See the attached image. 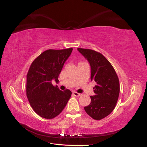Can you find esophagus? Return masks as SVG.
<instances>
[{
    "label": "esophagus",
    "mask_w": 147,
    "mask_h": 147,
    "mask_svg": "<svg viewBox=\"0 0 147 147\" xmlns=\"http://www.w3.org/2000/svg\"><path fill=\"white\" fill-rule=\"evenodd\" d=\"M73 94H74V96H76V97H79V96H81L80 93H78V92H76V91L73 92Z\"/></svg>",
    "instance_id": "obj_1"
}]
</instances>
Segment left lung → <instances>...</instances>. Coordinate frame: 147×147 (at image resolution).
Listing matches in <instances>:
<instances>
[{"label":"left lung","instance_id":"1","mask_svg":"<svg viewBox=\"0 0 147 147\" xmlns=\"http://www.w3.org/2000/svg\"><path fill=\"white\" fill-rule=\"evenodd\" d=\"M78 51L88 61L91 66V80L96 83L94 96H90L91 103L84 109L88 115L100 120L112 113L119 94L117 74L110 62L101 53L90 49L78 48Z\"/></svg>","mask_w":147,"mask_h":147}]
</instances>
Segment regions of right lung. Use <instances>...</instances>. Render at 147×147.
<instances>
[{
	"instance_id": "add662e5",
	"label": "right lung",
	"mask_w": 147,
	"mask_h": 147,
	"mask_svg": "<svg viewBox=\"0 0 147 147\" xmlns=\"http://www.w3.org/2000/svg\"><path fill=\"white\" fill-rule=\"evenodd\" d=\"M73 49L48 50L31 64L27 74L26 95L30 106L40 117L53 119L63 110L72 94L69 90H60L53 86V80H58L66 60Z\"/></svg>"
}]
</instances>
